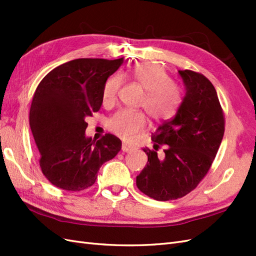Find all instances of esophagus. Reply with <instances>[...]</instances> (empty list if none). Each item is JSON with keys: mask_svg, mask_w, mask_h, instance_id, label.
Masks as SVG:
<instances>
[{"mask_svg": "<svg viewBox=\"0 0 256 256\" xmlns=\"http://www.w3.org/2000/svg\"><path fill=\"white\" fill-rule=\"evenodd\" d=\"M122 152H129L131 150H134V148L131 146H128L127 144H122Z\"/></svg>", "mask_w": 256, "mask_h": 256, "instance_id": "obj_1", "label": "esophagus"}]
</instances>
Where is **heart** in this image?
<instances>
[{
	"instance_id": "1",
	"label": "heart",
	"mask_w": 256,
	"mask_h": 256,
	"mask_svg": "<svg viewBox=\"0 0 256 256\" xmlns=\"http://www.w3.org/2000/svg\"><path fill=\"white\" fill-rule=\"evenodd\" d=\"M131 78L144 90L145 96L141 102L150 118L156 122L168 120L173 118L180 106L182 94L180 88L173 83L171 76L158 64L142 63L131 70ZM122 82V76L115 74L104 84L102 102L112 104ZM146 126L143 113L131 110L116 112L108 120V128L124 141H132Z\"/></svg>"
}]
</instances>
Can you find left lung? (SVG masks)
Returning <instances> with one entry per match:
<instances>
[{"label": "left lung", "instance_id": "obj_1", "mask_svg": "<svg viewBox=\"0 0 256 256\" xmlns=\"http://www.w3.org/2000/svg\"><path fill=\"white\" fill-rule=\"evenodd\" d=\"M184 96L172 120L152 136L154 150L144 148L146 166L136 176L144 194L157 200L184 196L196 189L210 168L224 134V116L218 95L205 76L178 70ZM160 146L164 152L156 154Z\"/></svg>", "mask_w": 256, "mask_h": 256}]
</instances>
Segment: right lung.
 <instances>
[{"label":"right lung","instance_id":"obj_1","mask_svg":"<svg viewBox=\"0 0 256 256\" xmlns=\"http://www.w3.org/2000/svg\"><path fill=\"white\" fill-rule=\"evenodd\" d=\"M124 58H76L51 70L38 85L30 110V126L46 178L56 187L81 191L92 186L104 162L122 148L106 134L92 141L86 118L102 104L104 84Z\"/></svg>","mask_w":256,"mask_h":256}]
</instances>
